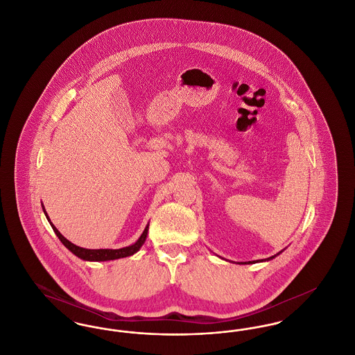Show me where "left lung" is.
<instances>
[{
    "label": "left lung",
    "instance_id": "left-lung-1",
    "mask_svg": "<svg viewBox=\"0 0 355 355\" xmlns=\"http://www.w3.org/2000/svg\"><path fill=\"white\" fill-rule=\"evenodd\" d=\"M282 253V252H279L278 254H275V255H272L270 258H266V259H258V261H250V262H248V263H257V262H262V261H270L272 258H275L277 255H279V254ZM243 263H246V262H243Z\"/></svg>",
    "mask_w": 355,
    "mask_h": 355
}]
</instances>
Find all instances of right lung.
<instances>
[{
	"instance_id": "right-lung-1",
	"label": "right lung",
	"mask_w": 355,
	"mask_h": 355,
	"mask_svg": "<svg viewBox=\"0 0 355 355\" xmlns=\"http://www.w3.org/2000/svg\"><path fill=\"white\" fill-rule=\"evenodd\" d=\"M42 209H44V213H45L48 220H49V223H51L54 233L60 238V241L64 243V246H65L67 249H69L74 255H77L78 258H81V259H84V261L100 262V261H112V259H119V258L130 257V255L137 253V252L141 249V246L145 243L146 236H148V230H149V223H148L146 227H145V230H144V233L137 239V242L133 243V245H130V246L122 248V249H116V250H113V249H84V248H80V246L71 243L65 236H62V234L55 229V226L51 223L49 217H48V214H46V211H45L44 205H42Z\"/></svg>"
}]
</instances>
